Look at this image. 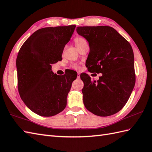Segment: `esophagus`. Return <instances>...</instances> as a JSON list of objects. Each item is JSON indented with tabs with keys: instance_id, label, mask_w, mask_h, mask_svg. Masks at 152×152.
<instances>
[{
	"instance_id": "34e87169",
	"label": "esophagus",
	"mask_w": 152,
	"mask_h": 152,
	"mask_svg": "<svg viewBox=\"0 0 152 152\" xmlns=\"http://www.w3.org/2000/svg\"><path fill=\"white\" fill-rule=\"evenodd\" d=\"M77 78H80V73L77 72Z\"/></svg>"
}]
</instances>
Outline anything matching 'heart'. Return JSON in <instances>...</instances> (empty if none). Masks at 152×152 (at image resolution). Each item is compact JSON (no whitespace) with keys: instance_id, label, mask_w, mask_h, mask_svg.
<instances>
[{"instance_id":"b5f03b06","label":"heart","mask_w":152,"mask_h":152,"mask_svg":"<svg viewBox=\"0 0 152 152\" xmlns=\"http://www.w3.org/2000/svg\"><path fill=\"white\" fill-rule=\"evenodd\" d=\"M85 41H86L83 38L80 37H76V38L75 39V44H76V46L79 45L80 44L83 43V42H85ZM72 69H78V66L76 65H72Z\"/></svg>"}]
</instances>
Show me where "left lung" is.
<instances>
[{"label": "left lung", "instance_id": "1", "mask_svg": "<svg viewBox=\"0 0 152 152\" xmlns=\"http://www.w3.org/2000/svg\"><path fill=\"white\" fill-rule=\"evenodd\" d=\"M76 31L89 45L86 66L102 74L97 82L87 74L80 75L85 107L97 116L114 115L127 103L135 84L132 46L110 26H78Z\"/></svg>", "mask_w": 152, "mask_h": 152}]
</instances>
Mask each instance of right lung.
<instances>
[{
	"instance_id": "right-lung-1",
	"label": "right lung",
	"mask_w": 152,
	"mask_h": 152,
	"mask_svg": "<svg viewBox=\"0 0 152 152\" xmlns=\"http://www.w3.org/2000/svg\"><path fill=\"white\" fill-rule=\"evenodd\" d=\"M75 28L70 25L41 28L19 50L16 60L19 93L26 106L38 115L54 116L66 107L77 75H57L52 71L51 65L62 60L63 49Z\"/></svg>"
}]
</instances>
